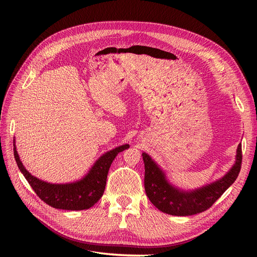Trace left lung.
I'll list each match as a JSON object with an SVG mask.
<instances>
[{
  "label": "left lung",
  "instance_id": "8db88e82",
  "mask_svg": "<svg viewBox=\"0 0 257 257\" xmlns=\"http://www.w3.org/2000/svg\"><path fill=\"white\" fill-rule=\"evenodd\" d=\"M235 164L225 176L193 192H182L167 182L165 174L151 157L143 153L145 164V191L152 204L172 215H192L207 210L237 178L241 168V144L238 145Z\"/></svg>",
  "mask_w": 257,
  "mask_h": 257
}]
</instances>
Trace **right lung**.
<instances>
[{
    "instance_id": "add662e5",
    "label": "right lung",
    "mask_w": 257,
    "mask_h": 257,
    "mask_svg": "<svg viewBox=\"0 0 257 257\" xmlns=\"http://www.w3.org/2000/svg\"><path fill=\"white\" fill-rule=\"evenodd\" d=\"M129 145L119 146L105 153L91 168L86 176L80 181L66 184H52L39 180L25 169L20 160L15 145V158L20 171L23 173L36 195L48 205L65 210H83L93 206L104 194L108 171L115 156L126 149Z\"/></svg>"
}]
</instances>
